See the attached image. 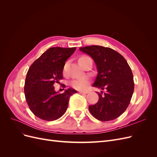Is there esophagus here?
<instances>
[{
	"mask_svg": "<svg viewBox=\"0 0 157 157\" xmlns=\"http://www.w3.org/2000/svg\"><path fill=\"white\" fill-rule=\"evenodd\" d=\"M78 92H79L80 94H86L88 93V92H83V91H79Z\"/></svg>",
	"mask_w": 157,
	"mask_h": 157,
	"instance_id": "obj_1",
	"label": "esophagus"
}]
</instances>
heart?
<instances>
[{
    "label": "heart",
    "instance_id": "b5f03b06",
    "mask_svg": "<svg viewBox=\"0 0 157 157\" xmlns=\"http://www.w3.org/2000/svg\"><path fill=\"white\" fill-rule=\"evenodd\" d=\"M86 58V56L81 57L80 59ZM67 68V63H66L63 67V73H66ZM90 83V80L87 77H81L77 79H74L71 80L70 82V85L73 88L78 90H84L86 89L88 86V85Z\"/></svg>",
    "mask_w": 157,
    "mask_h": 157
}]
</instances>
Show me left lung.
Here are the masks:
<instances>
[{
	"mask_svg": "<svg viewBox=\"0 0 157 157\" xmlns=\"http://www.w3.org/2000/svg\"><path fill=\"white\" fill-rule=\"evenodd\" d=\"M80 51L92 57L96 65L98 75L92 86L105 90L98 93V101L89 105L90 113L101 121L115 119L129 105L134 90L133 74L121 54L107 47L88 46Z\"/></svg>",
	"mask_w": 157,
	"mask_h": 157,
	"instance_id": "1",
	"label": "left lung"
}]
</instances>
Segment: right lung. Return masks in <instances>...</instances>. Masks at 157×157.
I'll return each mask as SVG.
<instances>
[{
    "mask_svg": "<svg viewBox=\"0 0 157 157\" xmlns=\"http://www.w3.org/2000/svg\"><path fill=\"white\" fill-rule=\"evenodd\" d=\"M75 50L76 47H52L35 60L27 71L24 86L26 101L32 113L42 120L52 121L63 116L70 97L77 92L68 88L59 94L54 86L63 78L65 61Z\"/></svg>",
    "mask_w": 157,
    "mask_h": 157,
    "instance_id": "add662e5",
    "label": "right lung"
}]
</instances>
